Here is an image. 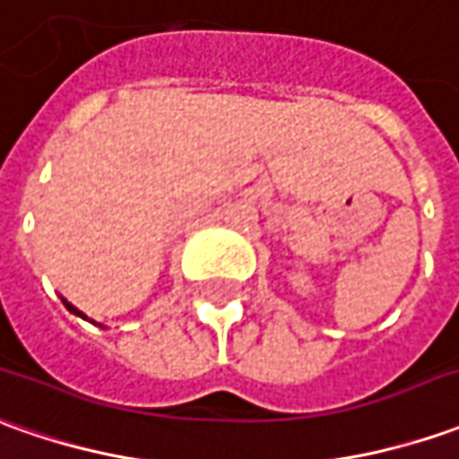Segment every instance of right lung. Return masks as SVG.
Masks as SVG:
<instances>
[{"instance_id": "right-lung-1", "label": "right lung", "mask_w": 459, "mask_h": 459, "mask_svg": "<svg viewBox=\"0 0 459 459\" xmlns=\"http://www.w3.org/2000/svg\"><path fill=\"white\" fill-rule=\"evenodd\" d=\"M62 301H65V299H62ZM65 307L70 308V311H73V314H77V316H82V319H87L85 314H82V311H80V308H74L73 304H70V301H65Z\"/></svg>"}]
</instances>
